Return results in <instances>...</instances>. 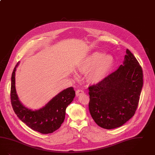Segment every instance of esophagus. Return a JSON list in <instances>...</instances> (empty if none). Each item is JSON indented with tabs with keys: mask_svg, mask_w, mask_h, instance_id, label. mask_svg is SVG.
<instances>
[{
	"mask_svg": "<svg viewBox=\"0 0 155 155\" xmlns=\"http://www.w3.org/2000/svg\"><path fill=\"white\" fill-rule=\"evenodd\" d=\"M84 93V92L82 89H78L77 91H76V96H79L81 94H83Z\"/></svg>",
	"mask_w": 155,
	"mask_h": 155,
	"instance_id": "34e87169",
	"label": "esophagus"
}]
</instances>
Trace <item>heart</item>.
I'll list each match as a JSON object with an SVG mask.
<instances>
[{"mask_svg":"<svg viewBox=\"0 0 155 155\" xmlns=\"http://www.w3.org/2000/svg\"><path fill=\"white\" fill-rule=\"evenodd\" d=\"M114 63V59L111 55L103 56L101 52H97L90 56L82 67V70L85 72L91 71L89 75V79L92 82L97 84L107 77Z\"/></svg>","mask_w":155,"mask_h":155,"instance_id":"b5f03b06","label":"heart"}]
</instances>
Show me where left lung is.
I'll list each match as a JSON object with an SVG mask.
<instances>
[{"mask_svg":"<svg viewBox=\"0 0 155 155\" xmlns=\"http://www.w3.org/2000/svg\"><path fill=\"white\" fill-rule=\"evenodd\" d=\"M143 86V71L128 49L124 64L99 83L88 87L89 109L100 127L117 128L135 114Z\"/></svg>","mask_w":155,"mask_h":155,"instance_id":"left-lung-1","label":"left lung"}]
</instances>
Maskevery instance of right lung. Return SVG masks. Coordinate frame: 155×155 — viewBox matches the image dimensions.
Listing matches in <instances>:
<instances>
[{
    "instance_id": "obj_1",
    "label": "right lung",
    "mask_w": 155,
    "mask_h": 155,
    "mask_svg": "<svg viewBox=\"0 0 155 155\" xmlns=\"http://www.w3.org/2000/svg\"><path fill=\"white\" fill-rule=\"evenodd\" d=\"M19 62L14 68L12 75L10 91L12 108L17 117L31 129L42 134L52 133L58 129L64 122L66 109L74 99L75 92L70 87L58 94L43 108L32 111L19 101L15 90V74Z\"/></svg>"
}]
</instances>
